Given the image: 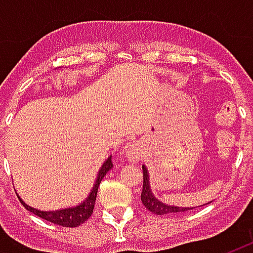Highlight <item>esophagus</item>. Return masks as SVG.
Instances as JSON below:
<instances>
[{
	"label": "esophagus",
	"instance_id": "obj_1",
	"mask_svg": "<svg viewBox=\"0 0 253 253\" xmlns=\"http://www.w3.org/2000/svg\"><path fill=\"white\" fill-rule=\"evenodd\" d=\"M126 157L127 160H130L131 163H135L141 157V148L138 146L137 143H132L128 148L126 149Z\"/></svg>",
	"mask_w": 253,
	"mask_h": 253
}]
</instances>
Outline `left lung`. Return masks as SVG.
I'll list each match as a JSON object with an SVG mask.
<instances>
[{"mask_svg":"<svg viewBox=\"0 0 253 253\" xmlns=\"http://www.w3.org/2000/svg\"><path fill=\"white\" fill-rule=\"evenodd\" d=\"M142 170H143V187H142V194H141V201H142L143 206L146 207L149 211L153 212V214H157V215H165V214H170V212H181V211H187V210H192V209H195V207L172 206V205H167V203H164V202L159 201V199L154 196L152 188H150L149 170L145 165H142ZM209 203H211V202H209ZM202 206H205V205H202Z\"/></svg>","mask_w":253,"mask_h":253,"instance_id":"8db88e82","label":"left lung"}]
</instances>
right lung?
<instances>
[{
  "mask_svg": "<svg viewBox=\"0 0 253 253\" xmlns=\"http://www.w3.org/2000/svg\"><path fill=\"white\" fill-rule=\"evenodd\" d=\"M112 167H114V164H112V156H110V157L103 163L101 168H100L99 172H97L94 184L93 187H92L90 192L88 194V196H86L81 203L76 205V206L65 207V209H59V210H48V211H44V210H39V209H35V207H31L30 205H27L20 196L19 199L20 202L24 205V207L28 211L34 212L38 217L43 218V219H46L48 222L59 225V226L76 228V226H80L81 223L85 222V221L92 215L100 183L104 179V176L112 169Z\"/></svg>",
  "mask_w": 253,
  "mask_h": 253,
  "instance_id": "1",
  "label": "right lung"
}]
</instances>
